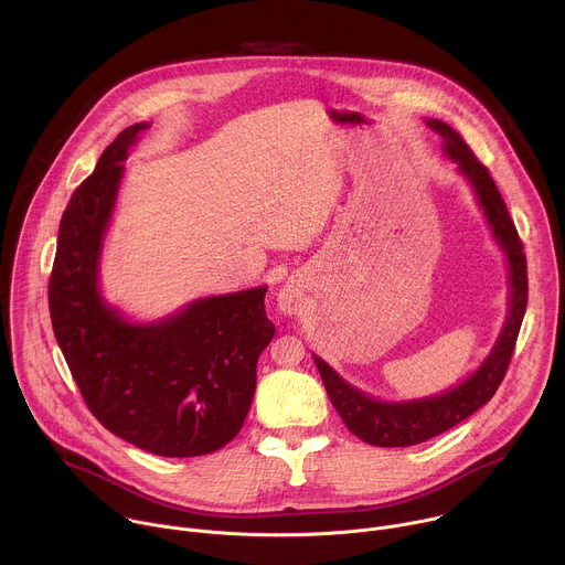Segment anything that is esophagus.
I'll return each instance as SVG.
<instances>
[{"instance_id":"esophagus-1","label":"esophagus","mask_w":565,"mask_h":565,"mask_svg":"<svg viewBox=\"0 0 565 565\" xmlns=\"http://www.w3.org/2000/svg\"><path fill=\"white\" fill-rule=\"evenodd\" d=\"M277 303H279V310L284 315H295L297 308H299V292H297V288L290 286V284L284 286L279 297H277Z\"/></svg>"}]
</instances>
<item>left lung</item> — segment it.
I'll return each instance as SVG.
<instances>
[{"label": "left lung", "mask_w": 565, "mask_h": 565, "mask_svg": "<svg viewBox=\"0 0 565 565\" xmlns=\"http://www.w3.org/2000/svg\"><path fill=\"white\" fill-rule=\"evenodd\" d=\"M427 125L443 136L447 156L471 183L480 207L486 210L494 238L508 255L510 315L497 347L473 375H469L465 382L440 395L414 402L373 399L358 391L355 386L347 384L324 360H319L315 355L321 382H324L327 393L340 418L344 420L351 434H355L360 440L373 447H412L425 443L456 427L473 412H478L482 405H488L508 373L516 338L521 331V321L527 308V262L523 253V241L519 238L514 221L510 218L508 205L494 179L490 177V170L480 163L469 149V145L462 140V136L447 122L427 120Z\"/></svg>", "instance_id": "1"}]
</instances>
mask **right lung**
<instances>
[{
	"mask_svg": "<svg viewBox=\"0 0 565 565\" xmlns=\"http://www.w3.org/2000/svg\"><path fill=\"white\" fill-rule=\"evenodd\" d=\"M147 122L127 127L71 194L49 279L55 340L89 412L118 438L168 458L205 456L244 427L257 360L275 335L266 288L192 301L131 324L98 292V259L122 160Z\"/></svg>",
	"mask_w": 565,
	"mask_h": 565,
	"instance_id": "right-lung-1",
	"label": "right lung"
}]
</instances>
